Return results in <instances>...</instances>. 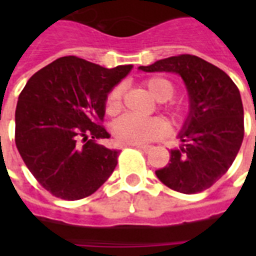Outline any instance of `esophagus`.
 <instances>
[{"instance_id":"34e87169","label":"esophagus","mask_w":256,"mask_h":256,"mask_svg":"<svg viewBox=\"0 0 256 256\" xmlns=\"http://www.w3.org/2000/svg\"><path fill=\"white\" fill-rule=\"evenodd\" d=\"M130 146H136V148H140V150H144V152H148L152 150V146H148V144H130Z\"/></svg>"}]
</instances>
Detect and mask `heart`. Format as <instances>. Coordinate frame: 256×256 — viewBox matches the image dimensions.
<instances>
[{
  "mask_svg": "<svg viewBox=\"0 0 256 256\" xmlns=\"http://www.w3.org/2000/svg\"><path fill=\"white\" fill-rule=\"evenodd\" d=\"M148 92L158 100H168L174 96L175 86L168 78L156 76L144 82ZM106 112L114 116L122 108V88L116 86L106 96ZM170 116L174 120H182L186 114V106L183 104H172L168 108ZM112 136L122 144H140L156 140L168 132V124L164 118H140L134 116H124L112 124Z\"/></svg>",
  "mask_w": 256,
  "mask_h": 256,
  "instance_id": "heart-1",
  "label": "heart"
}]
</instances>
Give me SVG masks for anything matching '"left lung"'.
<instances>
[{
    "label": "left lung",
    "mask_w": 256,
    "mask_h": 256,
    "mask_svg": "<svg viewBox=\"0 0 256 256\" xmlns=\"http://www.w3.org/2000/svg\"><path fill=\"white\" fill-rule=\"evenodd\" d=\"M140 70L179 74L190 96V114L171 150L170 162L156 171L160 182L182 194L210 188L227 172L244 136L239 88L223 70L191 54L140 66Z\"/></svg>",
    "instance_id": "1"
}]
</instances>
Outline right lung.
<instances>
[{"instance_id": "obj_1", "label": "right lung", "mask_w": 256, "mask_h": 256, "mask_svg": "<svg viewBox=\"0 0 256 256\" xmlns=\"http://www.w3.org/2000/svg\"><path fill=\"white\" fill-rule=\"evenodd\" d=\"M132 69H106L76 56L62 57L30 77L18 96L16 146L45 190L65 200L94 194L118 164V150L100 124L108 92Z\"/></svg>"}]
</instances>
